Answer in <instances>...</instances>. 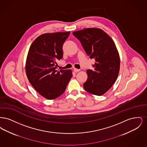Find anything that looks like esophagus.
Masks as SVG:
<instances>
[{
    "label": "esophagus",
    "instance_id": "obj_1",
    "mask_svg": "<svg viewBox=\"0 0 147 147\" xmlns=\"http://www.w3.org/2000/svg\"><path fill=\"white\" fill-rule=\"evenodd\" d=\"M73 70L74 71V72L77 73V72H78V71H80V69H77V68H74V69H73Z\"/></svg>",
    "mask_w": 147,
    "mask_h": 147
}]
</instances>
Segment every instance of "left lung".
<instances>
[{
    "label": "left lung",
    "instance_id": "1",
    "mask_svg": "<svg viewBox=\"0 0 147 147\" xmlns=\"http://www.w3.org/2000/svg\"><path fill=\"white\" fill-rule=\"evenodd\" d=\"M81 42L91 59H94V69L86 70L88 79L84 89L92 94L101 96L108 91L119 75L120 59L112 38L100 28H86L73 32Z\"/></svg>",
    "mask_w": 147,
    "mask_h": 147
}]
</instances>
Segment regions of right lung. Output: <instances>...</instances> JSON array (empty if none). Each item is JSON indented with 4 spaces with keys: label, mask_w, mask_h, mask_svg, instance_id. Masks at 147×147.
<instances>
[{
    "label": "right lung",
    "mask_w": 147,
    "mask_h": 147,
    "mask_svg": "<svg viewBox=\"0 0 147 147\" xmlns=\"http://www.w3.org/2000/svg\"><path fill=\"white\" fill-rule=\"evenodd\" d=\"M69 34L68 31L42 34L35 39L28 50L25 66L28 81L49 100L63 94L73 76L70 69L56 70L57 61L63 57V43Z\"/></svg>",
    "instance_id": "1"
}]
</instances>
